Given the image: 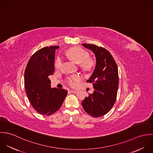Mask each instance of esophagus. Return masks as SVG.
Wrapping results in <instances>:
<instances>
[{
	"mask_svg": "<svg viewBox=\"0 0 153 153\" xmlns=\"http://www.w3.org/2000/svg\"><path fill=\"white\" fill-rule=\"evenodd\" d=\"M71 92H72V93L75 94V93H77V92H78V91H77V90H71Z\"/></svg>",
	"mask_w": 153,
	"mask_h": 153,
	"instance_id": "34e87169",
	"label": "esophagus"
}]
</instances>
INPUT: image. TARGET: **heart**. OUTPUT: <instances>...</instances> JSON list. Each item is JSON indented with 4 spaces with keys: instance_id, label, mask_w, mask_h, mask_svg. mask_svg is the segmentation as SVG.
<instances>
[{
    "instance_id": "b5f03b06",
    "label": "heart",
    "mask_w": 153,
    "mask_h": 153,
    "mask_svg": "<svg viewBox=\"0 0 153 153\" xmlns=\"http://www.w3.org/2000/svg\"><path fill=\"white\" fill-rule=\"evenodd\" d=\"M66 56L73 62L76 64H81V66L88 69L92 65V62L90 60H86L89 56V54L85 50L79 48H72L66 52ZM62 65V60L58 58L55 63V66L56 69H59ZM81 77L78 75H75L69 78L68 83L72 87H75L76 82L80 80Z\"/></svg>"
}]
</instances>
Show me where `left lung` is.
I'll use <instances>...</instances> for the list:
<instances>
[{
	"label": "left lung",
	"mask_w": 153,
	"mask_h": 153,
	"mask_svg": "<svg viewBox=\"0 0 153 153\" xmlns=\"http://www.w3.org/2000/svg\"><path fill=\"white\" fill-rule=\"evenodd\" d=\"M95 55L96 65L87 82L92 83L95 89L82 102V106L89 115L100 117L108 113L115 102L118 88L117 64L111 54L105 48L95 45L82 44Z\"/></svg>",
	"instance_id": "1"
}]
</instances>
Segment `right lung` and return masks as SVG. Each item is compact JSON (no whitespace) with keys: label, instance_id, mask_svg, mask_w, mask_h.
Instances as JSON below:
<instances>
[{"label":"right lung","instance_id":"add662e5","mask_svg":"<svg viewBox=\"0 0 153 153\" xmlns=\"http://www.w3.org/2000/svg\"><path fill=\"white\" fill-rule=\"evenodd\" d=\"M59 46L44 47L30 58L25 71L24 84L32 106L39 114L49 115L61 107L68 91L51 86L49 76L54 72L55 51Z\"/></svg>","mask_w":153,"mask_h":153}]
</instances>
